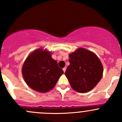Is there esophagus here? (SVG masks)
Here are the masks:
<instances>
[{
  "mask_svg": "<svg viewBox=\"0 0 122 122\" xmlns=\"http://www.w3.org/2000/svg\"><path fill=\"white\" fill-rule=\"evenodd\" d=\"M62 70H63V71H64V72H65V71H66V68H64L63 69H62Z\"/></svg>",
  "mask_w": 122,
  "mask_h": 122,
  "instance_id": "obj_1",
  "label": "esophagus"
}]
</instances>
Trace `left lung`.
Instances as JSON below:
<instances>
[{
	"label": "left lung",
	"mask_w": 122,
	"mask_h": 122,
	"mask_svg": "<svg viewBox=\"0 0 122 122\" xmlns=\"http://www.w3.org/2000/svg\"><path fill=\"white\" fill-rule=\"evenodd\" d=\"M70 64L65 75L71 88L80 93L92 90L103 75V66L94 53L79 48L70 54Z\"/></svg>",
	"instance_id": "1"
}]
</instances>
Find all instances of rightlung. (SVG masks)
Returning a JSON list of instances; mask_svg holds the SVG:
<instances>
[{
    "label": "right lung",
    "mask_w": 122,
    "mask_h": 122,
    "mask_svg": "<svg viewBox=\"0 0 122 122\" xmlns=\"http://www.w3.org/2000/svg\"><path fill=\"white\" fill-rule=\"evenodd\" d=\"M63 73L57 61L51 58V52L42 48L29 55L22 67L23 76L28 86L43 93L52 89Z\"/></svg>",
    "instance_id": "add662e5"
}]
</instances>
